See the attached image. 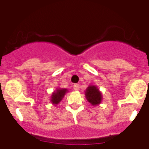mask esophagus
Listing matches in <instances>:
<instances>
[{"label":"esophagus","instance_id":"34e87169","mask_svg":"<svg viewBox=\"0 0 149 149\" xmlns=\"http://www.w3.org/2000/svg\"><path fill=\"white\" fill-rule=\"evenodd\" d=\"M73 89H74V90H78L79 89V85L78 84H74V85L73 86Z\"/></svg>","mask_w":149,"mask_h":149}]
</instances>
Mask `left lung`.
<instances>
[{
	"instance_id": "left-lung-1",
	"label": "left lung",
	"mask_w": 149,
	"mask_h": 149,
	"mask_svg": "<svg viewBox=\"0 0 149 149\" xmlns=\"http://www.w3.org/2000/svg\"><path fill=\"white\" fill-rule=\"evenodd\" d=\"M85 95L89 103L93 106L101 104L102 100V94L95 86H89L85 92Z\"/></svg>"
}]
</instances>
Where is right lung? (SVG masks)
I'll return each instance as SVG.
<instances>
[{"mask_svg": "<svg viewBox=\"0 0 149 149\" xmlns=\"http://www.w3.org/2000/svg\"><path fill=\"white\" fill-rule=\"evenodd\" d=\"M68 92L67 89H56L51 95V101L54 104H57L61 101L65 93Z\"/></svg>", "mask_w": 149, "mask_h": 149, "instance_id": "obj_1", "label": "right lung"}]
</instances>
